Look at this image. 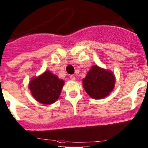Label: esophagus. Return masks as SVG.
Segmentation results:
<instances>
[{
  "instance_id": "obj_1",
  "label": "esophagus",
  "mask_w": 148,
  "mask_h": 148,
  "mask_svg": "<svg viewBox=\"0 0 148 148\" xmlns=\"http://www.w3.org/2000/svg\"><path fill=\"white\" fill-rule=\"evenodd\" d=\"M70 79H71L72 81H74V80H75V79H76L75 76H74V75H70Z\"/></svg>"
}]
</instances>
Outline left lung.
<instances>
[{
	"instance_id": "obj_1",
	"label": "left lung",
	"mask_w": 148,
	"mask_h": 148,
	"mask_svg": "<svg viewBox=\"0 0 148 148\" xmlns=\"http://www.w3.org/2000/svg\"><path fill=\"white\" fill-rule=\"evenodd\" d=\"M115 84L114 75L111 71L93 65L83 79L86 92L92 98L103 99L113 90Z\"/></svg>"
}]
</instances>
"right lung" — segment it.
<instances>
[{
	"mask_svg": "<svg viewBox=\"0 0 148 148\" xmlns=\"http://www.w3.org/2000/svg\"><path fill=\"white\" fill-rule=\"evenodd\" d=\"M64 83L50 71H45L41 75L34 77L29 88L35 100L44 105H50L59 98Z\"/></svg>",
	"mask_w": 148,
	"mask_h": 148,
	"instance_id": "obj_1",
	"label": "right lung"
}]
</instances>
